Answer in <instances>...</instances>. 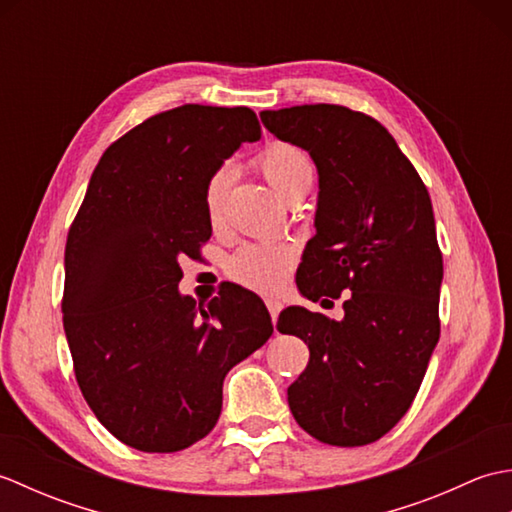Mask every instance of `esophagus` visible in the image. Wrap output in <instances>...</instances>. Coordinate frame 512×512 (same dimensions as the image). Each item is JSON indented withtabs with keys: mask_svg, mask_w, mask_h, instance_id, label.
<instances>
[{
	"mask_svg": "<svg viewBox=\"0 0 512 512\" xmlns=\"http://www.w3.org/2000/svg\"><path fill=\"white\" fill-rule=\"evenodd\" d=\"M266 306H268V312H270V319H273V323H277L279 310H281V301H277V299H266Z\"/></svg>",
	"mask_w": 512,
	"mask_h": 512,
	"instance_id": "obj_1",
	"label": "esophagus"
}]
</instances>
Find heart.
I'll list each match as a JSON object with an SVG mask.
<instances>
[{
    "mask_svg": "<svg viewBox=\"0 0 512 512\" xmlns=\"http://www.w3.org/2000/svg\"><path fill=\"white\" fill-rule=\"evenodd\" d=\"M257 167L279 198L290 204L301 200L317 178V167L308 151L288 143L268 145L259 154ZM228 182H231L228 169H217L206 180L204 213L213 228L222 224ZM295 259V248L288 244H246L228 259V275L246 288L273 292L286 284Z\"/></svg>",
    "mask_w": 512,
    "mask_h": 512,
    "instance_id": "obj_1",
    "label": "heart"
}]
</instances>
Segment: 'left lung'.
Instances as JSON below:
<instances>
[{
  "instance_id": "8db88e82",
  "label": "left lung",
  "mask_w": 512,
  "mask_h": 512,
  "mask_svg": "<svg viewBox=\"0 0 512 512\" xmlns=\"http://www.w3.org/2000/svg\"><path fill=\"white\" fill-rule=\"evenodd\" d=\"M259 118L306 149L319 173L317 235L303 250L299 292L310 301L347 292L341 321L301 306L279 314L277 330L310 350L288 405L312 438L363 447L405 416L440 339L442 253L431 198L372 116L319 103Z\"/></svg>"
}]
</instances>
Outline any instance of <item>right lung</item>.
Returning <instances> with one entry per match:
<instances>
[{
    "label": "right lung",
    "instance_id": "1",
    "mask_svg": "<svg viewBox=\"0 0 512 512\" xmlns=\"http://www.w3.org/2000/svg\"><path fill=\"white\" fill-rule=\"evenodd\" d=\"M248 107L182 105L147 118L96 165L65 242L63 330L76 383L114 438L173 453L209 433L226 374L273 334L262 299L182 295L180 262L211 237L204 187L242 143Z\"/></svg>",
    "mask_w": 512,
    "mask_h": 512
}]
</instances>
